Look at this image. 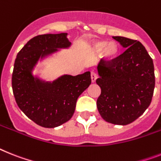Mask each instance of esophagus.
Wrapping results in <instances>:
<instances>
[{
	"label": "esophagus",
	"mask_w": 161,
	"mask_h": 161,
	"mask_svg": "<svg viewBox=\"0 0 161 161\" xmlns=\"http://www.w3.org/2000/svg\"><path fill=\"white\" fill-rule=\"evenodd\" d=\"M97 74H96L95 72H92L91 73V79H92V83H95L96 80H97Z\"/></svg>",
	"instance_id": "1"
}]
</instances>
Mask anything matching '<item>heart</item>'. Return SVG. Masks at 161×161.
Here are the masks:
<instances>
[{
    "label": "heart",
    "mask_w": 161,
    "mask_h": 161,
    "mask_svg": "<svg viewBox=\"0 0 161 161\" xmlns=\"http://www.w3.org/2000/svg\"><path fill=\"white\" fill-rule=\"evenodd\" d=\"M93 50L107 61L114 60L119 54V47L114 42H108L106 41H98L93 44Z\"/></svg>",
    "instance_id": "heart-1"
}]
</instances>
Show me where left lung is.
Returning <instances> with one entry per match:
<instances>
[{
  "label": "left lung",
  "mask_w": 161,
  "mask_h": 161,
  "mask_svg": "<svg viewBox=\"0 0 161 161\" xmlns=\"http://www.w3.org/2000/svg\"><path fill=\"white\" fill-rule=\"evenodd\" d=\"M113 38L126 50L111 61L99 62L97 83L101 92L97 106L106 122L126 125L140 117L152 102L154 64L140 42L124 37Z\"/></svg>",
  "instance_id": "left-lung-1"
}]
</instances>
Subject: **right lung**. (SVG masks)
<instances>
[{"mask_svg":"<svg viewBox=\"0 0 161 161\" xmlns=\"http://www.w3.org/2000/svg\"><path fill=\"white\" fill-rule=\"evenodd\" d=\"M67 35L34 37L20 50L14 61L12 88L16 103L28 118L44 128H55L72 118L78 97L92 82L89 71L77 76L64 74L53 82L33 76L39 60L71 46Z\"/></svg>","mask_w":161,"mask_h":161,"instance_id":"obj_1","label":"right lung"}]
</instances>
